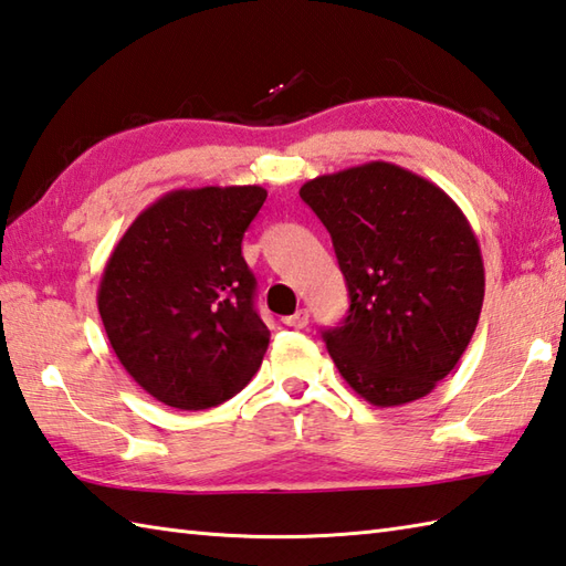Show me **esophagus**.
<instances>
[{"label":"esophagus","mask_w":566,"mask_h":566,"mask_svg":"<svg viewBox=\"0 0 566 566\" xmlns=\"http://www.w3.org/2000/svg\"><path fill=\"white\" fill-rule=\"evenodd\" d=\"M282 324L290 326V328H304L308 324V312H306V308H298L296 314L282 318Z\"/></svg>","instance_id":"1"}]
</instances>
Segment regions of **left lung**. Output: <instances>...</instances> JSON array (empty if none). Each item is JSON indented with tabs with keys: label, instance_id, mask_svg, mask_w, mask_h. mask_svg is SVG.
<instances>
[{
	"label": "left lung",
	"instance_id": "left-lung-1",
	"mask_svg": "<svg viewBox=\"0 0 566 566\" xmlns=\"http://www.w3.org/2000/svg\"><path fill=\"white\" fill-rule=\"evenodd\" d=\"M334 240L350 308L324 331L338 373L365 402L397 407L457 368L479 324L485 274L463 210L390 161L324 174L298 188Z\"/></svg>",
	"mask_w": 566,
	"mask_h": 566
}]
</instances>
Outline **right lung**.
I'll list each match as a JSON object with an SVG mask.
<instances>
[{"label":"right lung","mask_w":566,"mask_h":566,"mask_svg":"<svg viewBox=\"0 0 566 566\" xmlns=\"http://www.w3.org/2000/svg\"><path fill=\"white\" fill-rule=\"evenodd\" d=\"M264 198L262 186L176 188L144 208L109 254L99 318L122 368L154 400L216 407L262 365L270 331L240 245Z\"/></svg>","instance_id":"obj_1"}]
</instances>
